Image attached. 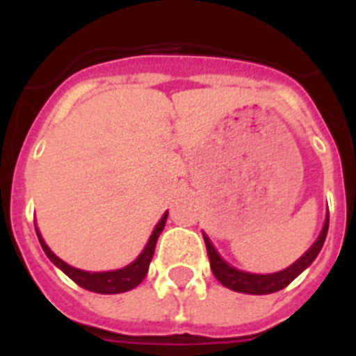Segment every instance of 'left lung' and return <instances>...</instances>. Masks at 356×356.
Masks as SVG:
<instances>
[{
    "label": "left lung",
    "instance_id": "8db88e82",
    "mask_svg": "<svg viewBox=\"0 0 356 356\" xmlns=\"http://www.w3.org/2000/svg\"><path fill=\"white\" fill-rule=\"evenodd\" d=\"M328 225L330 216H326L325 226L321 229L317 241L310 246V250H308L303 257H300V259L296 260L292 266H289L287 269L273 273V275H251V273H244L241 271V269H235V267L229 266L226 260H222V257L217 253V250L213 248L210 238L203 234L207 253H209L210 259V269H212L213 276H216L225 287L232 289V291L235 292H244V294H271V292L282 291V289L287 287L292 280L298 278V276L316 260L321 248L325 244L326 234H328Z\"/></svg>",
    "mask_w": 356,
    "mask_h": 356
}]
</instances>
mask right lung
I'll list each match as a JSON object with an SVG mask.
<instances>
[{
    "label": "right lung",
    "mask_w": 356,
    "mask_h": 356,
    "mask_svg": "<svg viewBox=\"0 0 356 356\" xmlns=\"http://www.w3.org/2000/svg\"><path fill=\"white\" fill-rule=\"evenodd\" d=\"M165 221H168V212L163 213L162 219L159 221V225L155 226V229H153V234H151L149 241H147L143 253H140L139 257L130 264V266L118 269V271H106V273L81 271V269L69 266V264H65L64 260L58 259V257L49 250L48 244L44 242L42 237H40L37 226H35V232L44 253L48 254V259L51 260V262L55 264L60 271H64L65 275L74 282V284H78L80 287L87 289V291L90 292H97V294H119V292L131 291V289L137 287V285L146 278L147 269H149V262L151 259H153V253H155L156 241H159V235L162 234Z\"/></svg>",
    "instance_id": "right-lung-1"
}]
</instances>
